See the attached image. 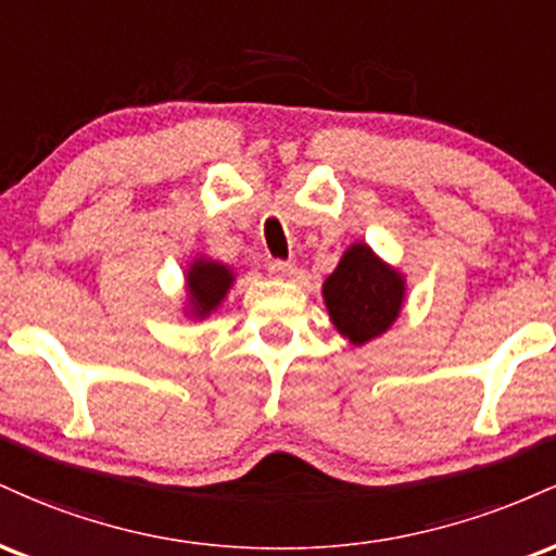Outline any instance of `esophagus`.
Instances as JSON below:
<instances>
[{
	"label": "esophagus",
	"instance_id": "1",
	"mask_svg": "<svg viewBox=\"0 0 556 556\" xmlns=\"http://www.w3.org/2000/svg\"><path fill=\"white\" fill-rule=\"evenodd\" d=\"M269 271L274 274V277L287 279V277H292V264H290V261L274 258V261H269Z\"/></svg>",
	"mask_w": 556,
	"mask_h": 556
}]
</instances>
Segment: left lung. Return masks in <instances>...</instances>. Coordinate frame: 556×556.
I'll return each instance as SVG.
<instances>
[{"label":"left lung","instance_id":"1","mask_svg":"<svg viewBox=\"0 0 556 556\" xmlns=\"http://www.w3.org/2000/svg\"><path fill=\"white\" fill-rule=\"evenodd\" d=\"M324 303L342 337L353 344H366L384 334L400 316L405 279L366 242H355L324 282Z\"/></svg>","mask_w":556,"mask_h":556}]
</instances>
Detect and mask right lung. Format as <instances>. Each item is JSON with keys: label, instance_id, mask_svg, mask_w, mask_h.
Masks as SVG:
<instances>
[{"label": "right lung", "instance_id": "1", "mask_svg": "<svg viewBox=\"0 0 556 556\" xmlns=\"http://www.w3.org/2000/svg\"><path fill=\"white\" fill-rule=\"evenodd\" d=\"M232 282L235 274L229 266L203 256L193 258L188 274H185V287H188V316L206 318L212 311L219 308V303L227 298Z\"/></svg>", "mask_w": 556, "mask_h": 556}]
</instances>
